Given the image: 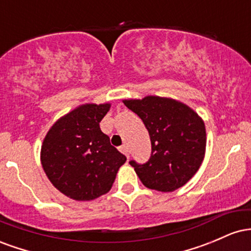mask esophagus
I'll return each mask as SVG.
<instances>
[{
	"instance_id": "34e87169",
	"label": "esophagus",
	"mask_w": 251,
	"mask_h": 251,
	"mask_svg": "<svg viewBox=\"0 0 251 251\" xmlns=\"http://www.w3.org/2000/svg\"><path fill=\"white\" fill-rule=\"evenodd\" d=\"M120 151H122L123 153L125 154L126 157H127V158L129 157V153H128V148H127V146H126V145H123V146H120Z\"/></svg>"
}]
</instances>
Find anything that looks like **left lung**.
Returning <instances> with one entry per match:
<instances>
[{
  "instance_id": "obj_1",
  "label": "left lung",
  "mask_w": 251,
  "mask_h": 251,
  "mask_svg": "<svg viewBox=\"0 0 251 251\" xmlns=\"http://www.w3.org/2000/svg\"><path fill=\"white\" fill-rule=\"evenodd\" d=\"M143 120L151 139V157L145 164L131 160L146 188L172 192L196 175L203 163L206 132L203 119L185 103L148 96L123 100Z\"/></svg>"
}]
</instances>
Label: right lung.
Listing matches in <instances>:
<instances>
[{
	"label": "right lung",
	"instance_id": "add662e5",
	"mask_svg": "<svg viewBox=\"0 0 251 251\" xmlns=\"http://www.w3.org/2000/svg\"><path fill=\"white\" fill-rule=\"evenodd\" d=\"M111 103H85L60 118L46 134L41 164L48 179L74 201L107 194L126 157L109 143L99 123Z\"/></svg>",
	"mask_w": 251,
	"mask_h": 251
}]
</instances>
